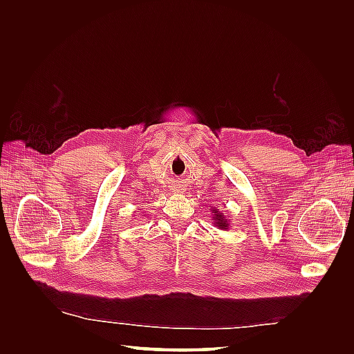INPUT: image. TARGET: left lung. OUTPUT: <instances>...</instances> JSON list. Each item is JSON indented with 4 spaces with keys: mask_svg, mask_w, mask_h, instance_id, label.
Returning a JSON list of instances; mask_svg holds the SVG:
<instances>
[{
    "mask_svg": "<svg viewBox=\"0 0 354 354\" xmlns=\"http://www.w3.org/2000/svg\"><path fill=\"white\" fill-rule=\"evenodd\" d=\"M212 224L220 230H227L230 227V220L224 216V212L217 208H212Z\"/></svg>",
    "mask_w": 354,
    "mask_h": 354,
    "instance_id": "left-lung-1",
    "label": "left lung"
}]
</instances>
